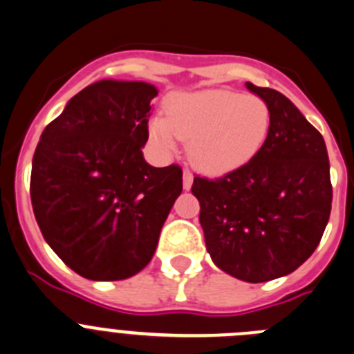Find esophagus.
<instances>
[{
  "label": "esophagus",
  "mask_w": 354,
  "mask_h": 354,
  "mask_svg": "<svg viewBox=\"0 0 354 354\" xmlns=\"http://www.w3.org/2000/svg\"><path fill=\"white\" fill-rule=\"evenodd\" d=\"M183 186H184V189H186V191H189L191 186H193V174H191L189 170H184Z\"/></svg>",
  "instance_id": "obj_1"
}]
</instances>
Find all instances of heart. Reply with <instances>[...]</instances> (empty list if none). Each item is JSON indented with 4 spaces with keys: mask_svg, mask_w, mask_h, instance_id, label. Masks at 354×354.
Masks as SVG:
<instances>
[{
    "mask_svg": "<svg viewBox=\"0 0 354 354\" xmlns=\"http://www.w3.org/2000/svg\"><path fill=\"white\" fill-rule=\"evenodd\" d=\"M270 129V110L258 96L228 89L177 93L167 102V115H156L149 135L161 151L187 140V156L198 170L225 175L258 154Z\"/></svg>",
    "mask_w": 354,
    "mask_h": 354,
    "instance_id": "1",
    "label": "heart"
}]
</instances>
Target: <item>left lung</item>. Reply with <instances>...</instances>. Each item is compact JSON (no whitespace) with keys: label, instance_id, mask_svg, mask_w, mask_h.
I'll return each instance as SVG.
<instances>
[{"label":"left lung","instance_id":"obj_1","mask_svg":"<svg viewBox=\"0 0 354 354\" xmlns=\"http://www.w3.org/2000/svg\"><path fill=\"white\" fill-rule=\"evenodd\" d=\"M245 86L270 110L267 140L219 179L196 175L191 191L214 263L245 283H265L297 270L317 248L332 183L321 133L279 91Z\"/></svg>","mask_w":354,"mask_h":354}]
</instances>
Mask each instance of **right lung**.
Instances as JSON below:
<instances>
[{
    "instance_id": "1",
    "label": "right lung",
    "mask_w": 354,
    "mask_h": 354,
    "mask_svg": "<svg viewBox=\"0 0 354 354\" xmlns=\"http://www.w3.org/2000/svg\"><path fill=\"white\" fill-rule=\"evenodd\" d=\"M147 82L100 80L82 89L41 133L31 203L41 235L91 281H121L151 261L163 223L183 193V168L151 167Z\"/></svg>"
}]
</instances>
